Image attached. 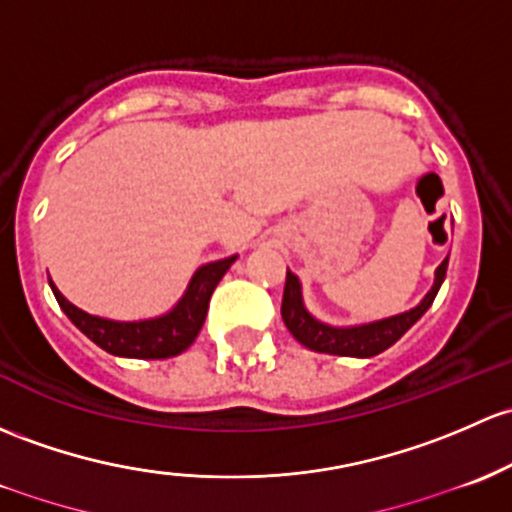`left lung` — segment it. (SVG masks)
Instances as JSON below:
<instances>
[{
	"mask_svg": "<svg viewBox=\"0 0 512 512\" xmlns=\"http://www.w3.org/2000/svg\"><path fill=\"white\" fill-rule=\"evenodd\" d=\"M446 267H449V257L437 267V279H434L432 292L424 297L419 306L412 311H405L392 319L375 321L368 326H353V328H333L316 321L309 311L301 304V287L299 279L287 270V282H284V297H282V319L287 324L289 333L301 343V346L311 348L316 353H331V355H351V358H370L387 351L392 343L400 341L410 328L424 316V311L432 306L437 297L441 282L446 277Z\"/></svg>",
	"mask_w": 512,
	"mask_h": 512,
	"instance_id": "obj_1",
	"label": "left lung"
}]
</instances>
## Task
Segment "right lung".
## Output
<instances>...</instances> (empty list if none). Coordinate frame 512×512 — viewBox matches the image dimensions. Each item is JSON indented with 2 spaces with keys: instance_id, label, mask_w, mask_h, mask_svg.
Masks as SVG:
<instances>
[{
  "instance_id": "1",
  "label": "right lung",
  "mask_w": 512,
  "mask_h": 512,
  "mask_svg": "<svg viewBox=\"0 0 512 512\" xmlns=\"http://www.w3.org/2000/svg\"><path fill=\"white\" fill-rule=\"evenodd\" d=\"M233 262L235 255L201 267V270L193 274L191 284H188V292L184 294V299L176 304V309L171 311V314L159 316V319L152 321H132V324L107 321L98 319V316L85 314V311H80L78 306H73L71 301L58 292L56 284H51V289L53 294H56L61 309L66 311L68 319H71L90 341L98 343L102 351L122 355V358L161 360L184 353L186 348L196 341L198 331H201L203 321H206L208 301H211L213 289L218 287V282L223 279V274L230 270Z\"/></svg>"
}]
</instances>
